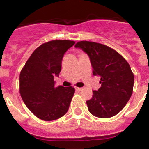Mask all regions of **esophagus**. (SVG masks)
<instances>
[{
	"label": "esophagus",
	"mask_w": 149,
	"mask_h": 149,
	"mask_svg": "<svg viewBox=\"0 0 149 149\" xmlns=\"http://www.w3.org/2000/svg\"><path fill=\"white\" fill-rule=\"evenodd\" d=\"M76 90L77 91H81L82 90H83V88H76Z\"/></svg>",
	"instance_id": "obj_1"
}]
</instances>
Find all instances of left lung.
Masks as SVG:
<instances>
[{
  "label": "left lung",
  "mask_w": 149,
  "mask_h": 149,
  "mask_svg": "<svg viewBox=\"0 0 149 149\" xmlns=\"http://www.w3.org/2000/svg\"><path fill=\"white\" fill-rule=\"evenodd\" d=\"M75 47L89 56L94 76L102 84L87 101L88 110L98 118H111L122 110L130 99L134 77L127 61L113 49L90 41H80Z\"/></svg>",
  "instance_id": "obj_1"
}]
</instances>
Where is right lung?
<instances>
[{
	"label": "right lung",
	"mask_w": 149,
	"mask_h": 149,
	"mask_svg": "<svg viewBox=\"0 0 149 149\" xmlns=\"http://www.w3.org/2000/svg\"><path fill=\"white\" fill-rule=\"evenodd\" d=\"M73 40H51L34 50L19 75V92L27 108L38 118L51 121L62 117L69 108L75 89L55 88L64 53Z\"/></svg>",
	"instance_id": "1"
}]
</instances>
